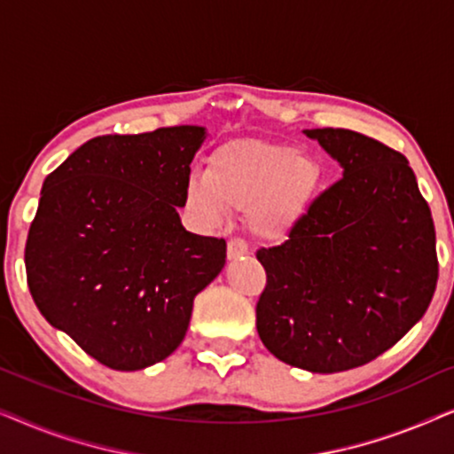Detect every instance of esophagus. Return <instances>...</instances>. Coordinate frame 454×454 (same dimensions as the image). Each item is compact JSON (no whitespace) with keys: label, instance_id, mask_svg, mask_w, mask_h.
Listing matches in <instances>:
<instances>
[{"label":"esophagus","instance_id":"34e87169","mask_svg":"<svg viewBox=\"0 0 454 454\" xmlns=\"http://www.w3.org/2000/svg\"><path fill=\"white\" fill-rule=\"evenodd\" d=\"M247 254H250V247H247L244 239H239V238L229 239V244H227V258L229 260L244 258V256H247Z\"/></svg>","mask_w":454,"mask_h":454}]
</instances>
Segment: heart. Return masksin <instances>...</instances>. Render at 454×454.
Listing matches in <instances>:
<instances>
[{"instance_id": "obj_1", "label": "heart", "mask_w": 454, "mask_h": 454, "mask_svg": "<svg viewBox=\"0 0 454 454\" xmlns=\"http://www.w3.org/2000/svg\"><path fill=\"white\" fill-rule=\"evenodd\" d=\"M320 165L309 154L270 142H238L219 148L207 173L188 184V207L198 219L216 225L225 207L250 208V227L260 238H277L312 202Z\"/></svg>"}]
</instances>
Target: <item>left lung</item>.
Returning a JSON list of instances; mask_svg holds the SVG:
<instances>
[{"instance_id": "obj_1", "label": "left lung", "mask_w": 454, "mask_h": 454, "mask_svg": "<svg viewBox=\"0 0 454 454\" xmlns=\"http://www.w3.org/2000/svg\"><path fill=\"white\" fill-rule=\"evenodd\" d=\"M306 134L343 177L309 202L285 244L256 252L266 270L256 328L281 362L333 374L382 356L426 314L436 231L399 151L345 128Z\"/></svg>"}]
</instances>
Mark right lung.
<instances>
[{"mask_svg":"<svg viewBox=\"0 0 454 454\" xmlns=\"http://www.w3.org/2000/svg\"><path fill=\"white\" fill-rule=\"evenodd\" d=\"M202 140L198 126L97 136L43 184L24 250L30 295L111 370L169 357L225 266V239L192 235L177 215Z\"/></svg>","mask_w":454,"mask_h":454,"instance_id":"1","label":"right lung"}]
</instances>
